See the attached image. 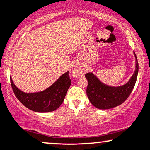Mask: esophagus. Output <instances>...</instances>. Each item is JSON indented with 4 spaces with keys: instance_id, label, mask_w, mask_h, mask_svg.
I'll list each match as a JSON object with an SVG mask.
<instances>
[{
    "instance_id": "1",
    "label": "esophagus",
    "mask_w": 150,
    "mask_h": 150,
    "mask_svg": "<svg viewBox=\"0 0 150 150\" xmlns=\"http://www.w3.org/2000/svg\"><path fill=\"white\" fill-rule=\"evenodd\" d=\"M73 76L75 77H80L83 75V70H80L79 68H75L73 71Z\"/></svg>"
}]
</instances>
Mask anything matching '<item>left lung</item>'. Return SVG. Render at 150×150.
Returning <instances> with one entry per match:
<instances>
[{
	"instance_id": "1",
	"label": "left lung",
	"mask_w": 150,
	"mask_h": 150,
	"mask_svg": "<svg viewBox=\"0 0 150 150\" xmlns=\"http://www.w3.org/2000/svg\"><path fill=\"white\" fill-rule=\"evenodd\" d=\"M136 57V69L132 77L125 84L119 86H111L105 84L92 73H86L88 80L86 95L91 103L96 108L101 110L117 107L125 101L131 94L136 82L138 73V62Z\"/></svg>"
}]
</instances>
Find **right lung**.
Returning <instances> with one entry per match:
<instances>
[{"mask_svg":"<svg viewBox=\"0 0 150 150\" xmlns=\"http://www.w3.org/2000/svg\"><path fill=\"white\" fill-rule=\"evenodd\" d=\"M10 82L18 100L27 108L37 112H49L59 108L69 89L71 80L69 71L63 74L47 89L40 92L25 93L19 89L10 77Z\"/></svg>","mask_w":150,"mask_h":150,"instance_id":"obj_1","label":"right lung"}]
</instances>
